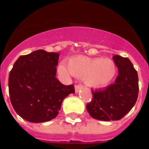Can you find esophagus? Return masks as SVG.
Returning a JSON list of instances; mask_svg holds the SVG:
<instances>
[{"mask_svg":"<svg viewBox=\"0 0 149 149\" xmlns=\"http://www.w3.org/2000/svg\"><path fill=\"white\" fill-rule=\"evenodd\" d=\"M81 88H83V86L81 84H77V85H75V91H76V93H78L79 90H81Z\"/></svg>","mask_w":149,"mask_h":149,"instance_id":"esophagus-1","label":"esophagus"}]
</instances>
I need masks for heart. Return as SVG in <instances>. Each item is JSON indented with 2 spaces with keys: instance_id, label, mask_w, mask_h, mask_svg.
<instances>
[{
  "instance_id": "obj_1",
  "label": "heart",
  "mask_w": 149,
  "mask_h": 149,
  "mask_svg": "<svg viewBox=\"0 0 149 149\" xmlns=\"http://www.w3.org/2000/svg\"><path fill=\"white\" fill-rule=\"evenodd\" d=\"M67 68L59 66V72L64 75L70 73L82 77L86 86L102 88L112 81L116 74V65L110 59L91 58L84 56H73L67 62Z\"/></svg>"
}]
</instances>
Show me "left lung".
<instances>
[{
	"label": "left lung",
	"instance_id": "8db88e82",
	"mask_svg": "<svg viewBox=\"0 0 149 149\" xmlns=\"http://www.w3.org/2000/svg\"><path fill=\"white\" fill-rule=\"evenodd\" d=\"M118 68L115 82L103 89L93 91V100L86 109L94 119L104 121L119 120L134 106L139 92L137 72L130 60L116 55L113 57Z\"/></svg>",
	"mask_w": 149,
	"mask_h": 149
}]
</instances>
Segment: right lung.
<instances>
[{"mask_svg": "<svg viewBox=\"0 0 149 149\" xmlns=\"http://www.w3.org/2000/svg\"><path fill=\"white\" fill-rule=\"evenodd\" d=\"M60 54L43 49L21 56L8 77L12 105L21 117L33 123L49 121L58 115L63 100L75 93L73 84L56 77Z\"/></svg>", "mask_w": 149, "mask_h": 149, "instance_id": "right-lung-1", "label": "right lung"}]
</instances>
